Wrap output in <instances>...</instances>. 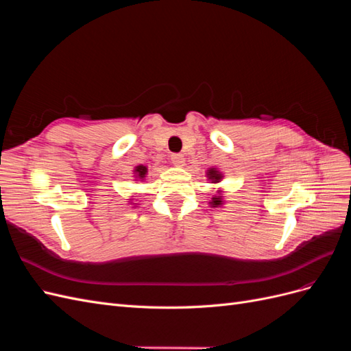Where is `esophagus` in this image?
<instances>
[{
	"label": "esophagus",
	"mask_w": 351,
	"mask_h": 351,
	"mask_svg": "<svg viewBox=\"0 0 351 351\" xmlns=\"http://www.w3.org/2000/svg\"><path fill=\"white\" fill-rule=\"evenodd\" d=\"M171 162L177 167H182L184 164V156L182 154H173L171 155Z\"/></svg>",
	"instance_id": "obj_1"
}]
</instances>
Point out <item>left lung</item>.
Here are the masks:
<instances>
[{
  "label": "left lung",
  "mask_w": 351,
  "mask_h": 351,
  "mask_svg": "<svg viewBox=\"0 0 351 351\" xmlns=\"http://www.w3.org/2000/svg\"><path fill=\"white\" fill-rule=\"evenodd\" d=\"M209 178H215V182H217V180H219V174L215 173V169H210ZM212 205L219 206L221 205V197H214V199H212Z\"/></svg>",
  "instance_id": "left-lung-1"
}]
</instances>
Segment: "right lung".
Instances as JSON below:
<instances>
[{"label":"right lung","instance_id":"obj_1","mask_svg":"<svg viewBox=\"0 0 351 351\" xmlns=\"http://www.w3.org/2000/svg\"><path fill=\"white\" fill-rule=\"evenodd\" d=\"M136 171L139 173V177H145V174H146V167H142V165L137 167Z\"/></svg>","mask_w":351,"mask_h":351}]
</instances>
